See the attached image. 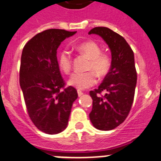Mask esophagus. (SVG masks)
I'll return each instance as SVG.
<instances>
[{"label":"esophagus","instance_id":"34e87169","mask_svg":"<svg viewBox=\"0 0 161 161\" xmlns=\"http://www.w3.org/2000/svg\"><path fill=\"white\" fill-rule=\"evenodd\" d=\"M77 93H78V96L80 97L82 94H83V92H82V91H80V90H77Z\"/></svg>","mask_w":161,"mask_h":161}]
</instances>
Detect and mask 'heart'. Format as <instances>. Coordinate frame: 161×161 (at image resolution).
Segmentation results:
<instances>
[{"instance_id":"heart-1","label":"heart","mask_w":161,"mask_h":161,"mask_svg":"<svg viewBox=\"0 0 161 161\" xmlns=\"http://www.w3.org/2000/svg\"><path fill=\"white\" fill-rule=\"evenodd\" d=\"M76 50L89 59L85 72H76L71 76L69 84L78 89H85L93 86L98 77H104L109 73L112 64L110 55L102 52L100 45L95 41L89 40L78 44ZM60 69L65 73H70L72 67V56L68 49H63L58 55Z\"/></svg>"}]
</instances>
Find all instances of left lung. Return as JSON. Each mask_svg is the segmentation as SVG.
Listing matches in <instances>:
<instances>
[{
    "label": "left lung",
    "mask_w": 161,
    "mask_h": 161,
    "mask_svg": "<svg viewBox=\"0 0 161 161\" xmlns=\"http://www.w3.org/2000/svg\"><path fill=\"white\" fill-rule=\"evenodd\" d=\"M91 34L98 35L108 44L112 64L99 87L89 92L93 99L89 119L98 130H113L124 122L133 103L137 81L134 52L123 36L109 28L95 27ZM103 91L106 93L102 95Z\"/></svg>",
    "instance_id": "obj_1"
}]
</instances>
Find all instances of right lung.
<instances>
[{
  "mask_svg": "<svg viewBox=\"0 0 161 161\" xmlns=\"http://www.w3.org/2000/svg\"><path fill=\"white\" fill-rule=\"evenodd\" d=\"M76 31L50 29L38 33L24 46L19 81L29 117L38 130L49 135L67 127L76 89L65 87L58 64L57 49Z\"/></svg>",
  "mask_w": 161,
  "mask_h": 161,
  "instance_id": "right-lung-1",
  "label": "right lung"
}]
</instances>
